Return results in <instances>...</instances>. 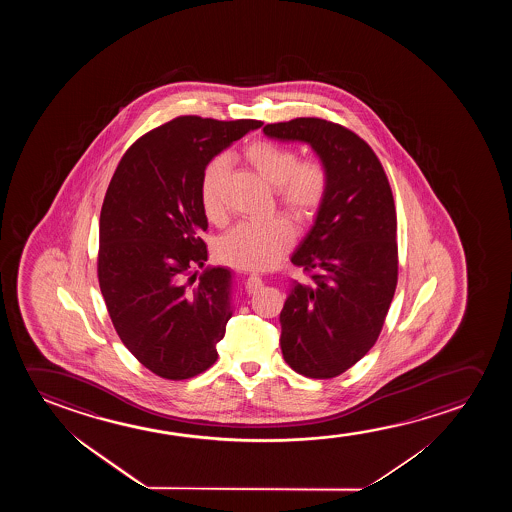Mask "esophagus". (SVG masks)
Segmentation results:
<instances>
[{"mask_svg":"<svg viewBox=\"0 0 512 512\" xmlns=\"http://www.w3.org/2000/svg\"><path fill=\"white\" fill-rule=\"evenodd\" d=\"M262 285H264V283H262V278L257 276V274H250V276L246 278L245 287L248 294H255V292H259Z\"/></svg>","mask_w":512,"mask_h":512,"instance_id":"esophagus-1","label":"esophagus"}]
</instances>
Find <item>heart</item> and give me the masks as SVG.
I'll use <instances>...</instances> for the list:
<instances>
[{"label": "heart", "mask_w": 512, "mask_h": 512, "mask_svg": "<svg viewBox=\"0 0 512 512\" xmlns=\"http://www.w3.org/2000/svg\"><path fill=\"white\" fill-rule=\"evenodd\" d=\"M243 159L257 175L274 189L276 203L288 217L304 224L322 204L329 175L316 159L299 161L292 148L273 141H253L243 150ZM227 176V161L217 157L201 176V203L211 222L225 217L222 189ZM294 241V229L287 218H267L264 222H243L218 241V259L245 271H260L273 266Z\"/></svg>", "instance_id": "b5f03b06"}]
</instances>
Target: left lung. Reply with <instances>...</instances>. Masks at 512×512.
Masks as SVG:
<instances>
[{"mask_svg": "<svg viewBox=\"0 0 512 512\" xmlns=\"http://www.w3.org/2000/svg\"><path fill=\"white\" fill-rule=\"evenodd\" d=\"M267 138L306 143L329 185L292 264L311 273L290 283L280 313L281 351L295 372L327 379L357 364L378 339L397 287L392 189L371 147L322 119L267 124Z\"/></svg>", "mask_w": 512, "mask_h": 512, "instance_id": "8db88e82", "label": "left lung"}]
</instances>
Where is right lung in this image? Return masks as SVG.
Listing matches in <instances>:
<instances>
[{
  "instance_id": "right-lung-1",
  "label": "right lung",
  "mask_w": 512,
  "mask_h": 512,
  "mask_svg": "<svg viewBox=\"0 0 512 512\" xmlns=\"http://www.w3.org/2000/svg\"><path fill=\"white\" fill-rule=\"evenodd\" d=\"M260 120L178 117L127 150L99 217L98 276L113 327L127 350L166 379L217 362L234 313V273L204 267L208 218L201 176L213 157Z\"/></svg>"
}]
</instances>
